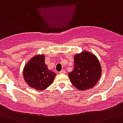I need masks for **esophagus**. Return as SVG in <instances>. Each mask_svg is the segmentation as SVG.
I'll return each mask as SVG.
<instances>
[{
  "label": "esophagus",
  "instance_id": "34e87169",
  "mask_svg": "<svg viewBox=\"0 0 123 123\" xmlns=\"http://www.w3.org/2000/svg\"><path fill=\"white\" fill-rule=\"evenodd\" d=\"M66 73V71L64 69H62L61 71L59 72V73H61V74H64V73Z\"/></svg>",
  "mask_w": 123,
  "mask_h": 123
}]
</instances>
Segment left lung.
<instances>
[{
  "mask_svg": "<svg viewBox=\"0 0 123 123\" xmlns=\"http://www.w3.org/2000/svg\"><path fill=\"white\" fill-rule=\"evenodd\" d=\"M101 75L99 62L93 54L84 51L74 57V69L69 79L79 91L89 89L95 86Z\"/></svg>",
  "mask_w": 123,
  "mask_h": 123,
  "instance_id": "8db88e82",
  "label": "left lung"
}]
</instances>
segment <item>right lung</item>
Returning a JSON list of instances; mask_svg holds the SVG:
<instances>
[{
    "label": "right lung",
    "instance_id": "add662e5",
    "mask_svg": "<svg viewBox=\"0 0 123 123\" xmlns=\"http://www.w3.org/2000/svg\"><path fill=\"white\" fill-rule=\"evenodd\" d=\"M23 73L26 83L37 91H43L49 87L56 75L48 69L44 55H37L31 58L25 66Z\"/></svg>",
    "mask_w": 123,
    "mask_h": 123
}]
</instances>
